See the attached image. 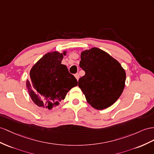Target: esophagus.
I'll use <instances>...</instances> for the list:
<instances>
[{
	"label": "esophagus",
	"instance_id": "34e87169",
	"mask_svg": "<svg viewBox=\"0 0 154 154\" xmlns=\"http://www.w3.org/2000/svg\"><path fill=\"white\" fill-rule=\"evenodd\" d=\"M75 78L77 79V80L78 81V80H79V73L75 74Z\"/></svg>",
	"mask_w": 154,
	"mask_h": 154
}]
</instances>
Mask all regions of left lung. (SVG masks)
Masks as SVG:
<instances>
[{"instance_id": "obj_1", "label": "left lung", "mask_w": 154, "mask_h": 154, "mask_svg": "<svg viewBox=\"0 0 154 154\" xmlns=\"http://www.w3.org/2000/svg\"><path fill=\"white\" fill-rule=\"evenodd\" d=\"M79 66L85 75L79 79L78 85L88 103L98 110L115 103L125 86V72L120 63L94 47L81 53Z\"/></svg>"}]
</instances>
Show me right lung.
<instances>
[{
  "instance_id": "right-lung-1",
  "label": "right lung",
  "mask_w": 154,
  "mask_h": 154,
  "mask_svg": "<svg viewBox=\"0 0 154 154\" xmlns=\"http://www.w3.org/2000/svg\"><path fill=\"white\" fill-rule=\"evenodd\" d=\"M64 53H48L39 60L30 72V79L26 82L29 95L39 107L49 109L59 104L77 81L62 64Z\"/></svg>"
}]
</instances>
